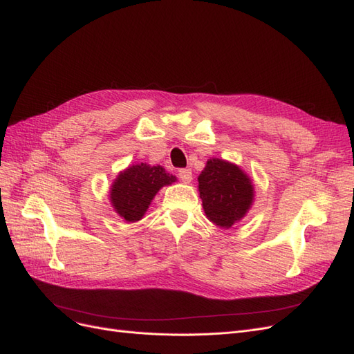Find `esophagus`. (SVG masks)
<instances>
[{"mask_svg": "<svg viewBox=\"0 0 354 354\" xmlns=\"http://www.w3.org/2000/svg\"><path fill=\"white\" fill-rule=\"evenodd\" d=\"M178 178L183 181V183H190L192 178H194V176H192V169L189 168L178 169Z\"/></svg>", "mask_w": 354, "mask_h": 354, "instance_id": "1", "label": "esophagus"}]
</instances>
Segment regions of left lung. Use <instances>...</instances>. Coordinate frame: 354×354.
<instances>
[{"mask_svg":"<svg viewBox=\"0 0 354 354\" xmlns=\"http://www.w3.org/2000/svg\"><path fill=\"white\" fill-rule=\"evenodd\" d=\"M198 181L203 211L217 226L232 227L250 209L254 198L251 180L236 165L209 159Z\"/></svg>","mask_w":354,"mask_h":354,"instance_id":"obj_1","label":"left lung"}]
</instances>
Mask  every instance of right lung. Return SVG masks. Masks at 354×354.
<instances>
[{
  "instance_id": "add662e5",
  "label": "right lung",
  "mask_w": 354,
  "mask_h": 354,
  "mask_svg": "<svg viewBox=\"0 0 354 354\" xmlns=\"http://www.w3.org/2000/svg\"><path fill=\"white\" fill-rule=\"evenodd\" d=\"M176 181L160 165L151 167L137 164L118 176L111 190V201L115 211L127 221H137L151 205L156 192Z\"/></svg>"
}]
</instances>
